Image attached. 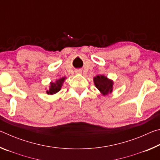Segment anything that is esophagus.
Returning <instances> with one entry per match:
<instances>
[{
    "label": "esophagus",
    "mask_w": 160,
    "mask_h": 160,
    "mask_svg": "<svg viewBox=\"0 0 160 160\" xmlns=\"http://www.w3.org/2000/svg\"><path fill=\"white\" fill-rule=\"evenodd\" d=\"M76 72H77V73H81L82 72H81V70H77Z\"/></svg>",
    "instance_id": "obj_1"
}]
</instances>
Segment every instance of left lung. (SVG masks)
<instances>
[{"label": "left lung", "instance_id": "obj_1", "mask_svg": "<svg viewBox=\"0 0 160 160\" xmlns=\"http://www.w3.org/2000/svg\"><path fill=\"white\" fill-rule=\"evenodd\" d=\"M94 85L103 95H108L113 91V81L110 80L104 75H97L93 78Z\"/></svg>", "mask_w": 160, "mask_h": 160}]
</instances>
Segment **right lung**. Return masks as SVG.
I'll list each match as a JSON object with an SVG mask.
<instances>
[{
  "mask_svg": "<svg viewBox=\"0 0 160 160\" xmlns=\"http://www.w3.org/2000/svg\"><path fill=\"white\" fill-rule=\"evenodd\" d=\"M65 80H66V78L63 77L58 80H56L55 82H50L49 90L47 91V93L48 94H51V95L57 93L58 92L61 90Z\"/></svg>",
  "mask_w": 160,
  "mask_h": 160,
  "instance_id": "1",
  "label": "right lung"
}]
</instances>
